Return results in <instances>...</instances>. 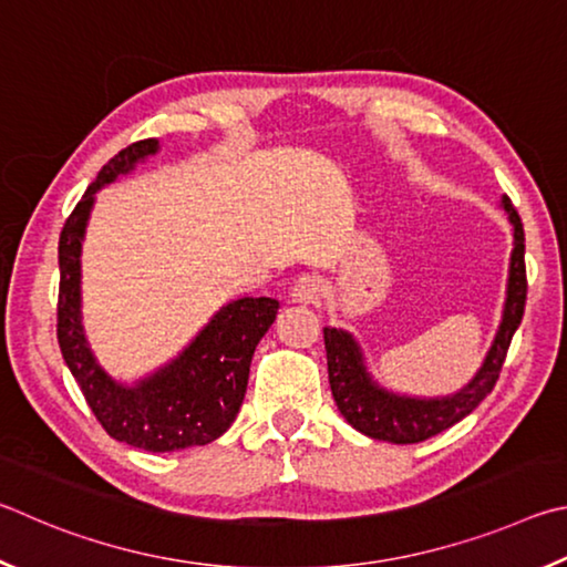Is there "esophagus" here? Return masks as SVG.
Segmentation results:
<instances>
[{
	"mask_svg": "<svg viewBox=\"0 0 567 567\" xmlns=\"http://www.w3.org/2000/svg\"><path fill=\"white\" fill-rule=\"evenodd\" d=\"M291 299L296 303H319L321 299V278L313 274H301L291 286Z\"/></svg>",
	"mask_w": 567,
	"mask_h": 567,
	"instance_id": "esophagus-1",
	"label": "esophagus"
}]
</instances>
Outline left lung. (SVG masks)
<instances>
[{
  "mask_svg": "<svg viewBox=\"0 0 567 567\" xmlns=\"http://www.w3.org/2000/svg\"><path fill=\"white\" fill-rule=\"evenodd\" d=\"M503 208L513 224V254L508 296L501 329L495 333L488 355L475 373V379L458 393L445 399H411L381 389L365 371L363 353L353 336L343 329H323L326 361H329V383L333 401L346 421L355 431L375 441L389 443H421L425 439L451 429L465 415L478 409V403L495 389L505 355H508L513 333L518 331L525 311V293H528V278H525V234L520 216L515 212L508 196H503Z\"/></svg>",
  "mask_w": 567,
  "mask_h": 567,
  "instance_id": "left-lung-1",
  "label": "left lung"
}]
</instances>
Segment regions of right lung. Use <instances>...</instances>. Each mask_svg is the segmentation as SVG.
<instances>
[{
  "instance_id": "obj_1",
  "label": "right lung",
  "mask_w": 567,
  "mask_h": 567,
  "mask_svg": "<svg viewBox=\"0 0 567 567\" xmlns=\"http://www.w3.org/2000/svg\"><path fill=\"white\" fill-rule=\"evenodd\" d=\"M158 152L156 138H144L118 152L69 214L59 236L56 339L69 371L89 409L112 439L152 453L206 445L224 435L241 409L248 369L258 341L276 321V299H236L208 321L186 349L164 369L118 383L96 363L82 326V238L99 188Z\"/></svg>"
}]
</instances>
